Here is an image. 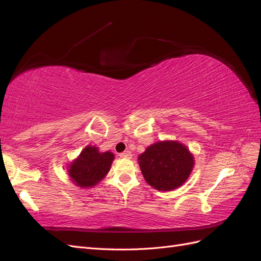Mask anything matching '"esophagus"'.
I'll list each match as a JSON object with an SVG mask.
<instances>
[{"instance_id": "esophagus-1", "label": "esophagus", "mask_w": 261, "mask_h": 261, "mask_svg": "<svg viewBox=\"0 0 261 261\" xmlns=\"http://www.w3.org/2000/svg\"><path fill=\"white\" fill-rule=\"evenodd\" d=\"M118 155H120L121 158H125V159H130V158H132V152H130V151H128V150H127V151L121 152V153L118 154Z\"/></svg>"}]
</instances>
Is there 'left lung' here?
<instances>
[{
	"instance_id": "8db88e82",
	"label": "left lung",
	"mask_w": 261,
	"mask_h": 261,
	"mask_svg": "<svg viewBox=\"0 0 261 261\" xmlns=\"http://www.w3.org/2000/svg\"><path fill=\"white\" fill-rule=\"evenodd\" d=\"M147 183L158 191L169 192L183 185L194 168V156L175 140L159 141L138 156Z\"/></svg>"
}]
</instances>
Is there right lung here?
I'll use <instances>...</instances> for the list:
<instances>
[{
  "label": "right lung",
  "instance_id": "obj_1",
  "mask_svg": "<svg viewBox=\"0 0 261 261\" xmlns=\"http://www.w3.org/2000/svg\"><path fill=\"white\" fill-rule=\"evenodd\" d=\"M113 159L112 152H100L97 147L87 146L80 156L70 163L68 175L77 186L92 187L108 174Z\"/></svg>",
  "mask_w": 261,
  "mask_h": 261
}]
</instances>
